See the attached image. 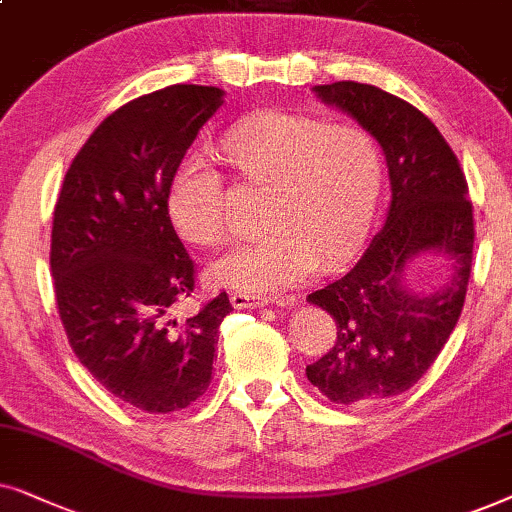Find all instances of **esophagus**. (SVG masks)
Listing matches in <instances>:
<instances>
[{"label":"esophagus","instance_id":"esophagus-1","mask_svg":"<svg viewBox=\"0 0 512 512\" xmlns=\"http://www.w3.org/2000/svg\"><path fill=\"white\" fill-rule=\"evenodd\" d=\"M229 299H231V306H234V309H257V306L267 304V299L255 297V295H245V292H231Z\"/></svg>","mask_w":512,"mask_h":512}]
</instances>
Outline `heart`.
Wrapping results in <instances>:
<instances>
[{
    "mask_svg": "<svg viewBox=\"0 0 512 512\" xmlns=\"http://www.w3.org/2000/svg\"><path fill=\"white\" fill-rule=\"evenodd\" d=\"M224 154L248 185L269 187V231L224 252L210 267L215 283L269 297L304 283L318 262L339 269L356 257L384 177L372 133L306 114L271 112L229 131ZM166 208L187 243L208 248L227 234L224 180L201 152L177 163Z\"/></svg>",
    "mask_w": 512,
    "mask_h": 512,
    "instance_id": "heart-1",
    "label": "heart"
}]
</instances>
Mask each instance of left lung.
Listing matches in <instances>:
<instances>
[{"label":"left lung","instance_id":"left-lung-1","mask_svg":"<svg viewBox=\"0 0 512 512\" xmlns=\"http://www.w3.org/2000/svg\"><path fill=\"white\" fill-rule=\"evenodd\" d=\"M379 140L391 180V208L356 267L309 295L337 325L332 349L306 377L337 405H365L405 393L445 349L473 271V201L461 163L431 119L398 95L358 81L313 86ZM442 251L457 262L445 289L419 298L399 285L406 260Z\"/></svg>","mask_w":512,"mask_h":512}]
</instances>
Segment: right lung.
I'll use <instances>...</instances> for the list:
<instances>
[{"label": "right lung", "mask_w": 512, "mask_h": 512, "mask_svg": "<svg viewBox=\"0 0 512 512\" xmlns=\"http://www.w3.org/2000/svg\"><path fill=\"white\" fill-rule=\"evenodd\" d=\"M215 86L175 84L112 112L67 168L51 229L60 323L79 363L121 403L185 410L208 391L227 292L175 316L196 264L170 224L177 163L222 105Z\"/></svg>", "instance_id": "obj_1"}]
</instances>
